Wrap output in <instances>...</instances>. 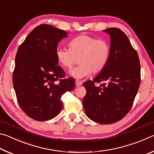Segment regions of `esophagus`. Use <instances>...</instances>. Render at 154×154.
<instances>
[{"instance_id":"obj_1","label":"esophagus","mask_w":154,"mask_h":154,"mask_svg":"<svg viewBox=\"0 0 154 154\" xmlns=\"http://www.w3.org/2000/svg\"><path fill=\"white\" fill-rule=\"evenodd\" d=\"M82 83H83V82L80 80H76V82H75V85H76V86H79V85H82Z\"/></svg>"}]
</instances>
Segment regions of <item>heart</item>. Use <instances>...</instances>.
<instances>
[{"mask_svg":"<svg viewBox=\"0 0 154 154\" xmlns=\"http://www.w3.org/2000/svg\"><path fill=\"white\" fill-rule=\"evenodd\" d=\"M111 48L106 40L81 35L69 43V49L57 48L56 58L64 68L71 69L78 59L79 64L69 71L76 79H82L92 72H98L106 66L110 57Z\"/></svg>","mask_w":154,"mask_h":154,"instance_id":"heart-1","label":"heart"}]
</instances>
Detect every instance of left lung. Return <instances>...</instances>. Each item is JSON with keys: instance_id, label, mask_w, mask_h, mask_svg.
<instances>
[{"instance_id": "obj_1", "label": "left lung", "mask_w": 154, "mask_h": 154, "mask_svg": "<svg viewBox=\"0 0 154 154\" xmlns=\"http://www.w3.org/2000/svg\"><path fill=\"white\" fill-rule=\"evenodd\" d=\"M110 35L108 63L92 81L83 83L86 94L83 98L85 113L101 124H113L128 113L140 82V66L137 51L123 31L118 28L103 30ZM106 83L96 87L95 82Z\"/></svg>"}]
</instances>
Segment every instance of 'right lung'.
<instances>
[{"instance_id": "right-lung-1", "label": "right lung", "mask_w": 154, "mask_h": 154, "mask_svg": "<svg viewBox=\"0 0 154 154\" xmlns=\"http://www.w3.org/2000/svg\"><path fill=\"white\" fill-rule=\"evenodd\" d=\"M68 33L53 26L41 24L28 35L17 49L13 83L23 111L37 121L55 118L63 106L61 96L75 88L72 77L58 65L55 51Z\"/></svg>"}]
</instances>
